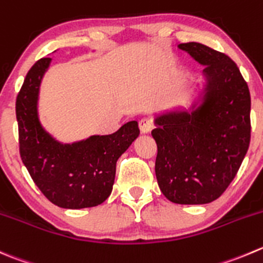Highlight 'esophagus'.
Returning <instances> with one entry per match:
<instances>
[{"label":"esophagus","mask_w":263,"mask_h":263,"mask_svg":"<svg viewBox=\"0 0 263 263\" xmlns=\"http://www.w3.org/2000/svg\"><path fill=\"white\" fill-rule=\"evenodd\" d=\"M139 127H140V131H141L142 134H147V132H150L153 128H154V123H153L152 119L145 117V118H141L139 121Z\"/></svg>","instance_id":"1"}]
</instances>
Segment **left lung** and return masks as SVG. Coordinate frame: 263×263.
I'll return each instance as SVG.
<instances>
[{
  "label": "left lung",
  "mask_w": 263,
  "mask_h": 263,
  "mask_svg": "<svg viewBox=\"0 0 263 263\" xmlns=\"http://www.w3.org/2000/svg\"><path fill=\"white\" fill-rule=\"evenodd\" d=\"M204 65L205 101L191 114L157 119L155 175L168 200L204 204L220 198L238 173L251 142V93L238 65L198 42L178 45Z\"/></svg>",
  "instance_id": "8db88e82"
}]
</instances>
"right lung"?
Segmentation results:
<instances>
[{
  "label": "right lung",
  "mask_w": 263,
  "mask_h": 263,
  "mask_svg": "<svg viewBox=\"0 0 263 263\" xmlns=\"http://www.w3.org/2000/svg\"><path fill=\"white\" fill-rule=\"evenodd\" d=\"M50 61V58H42L30 68L16 96L20 157L51 203L69 210L95 207L110 195L117 160L139 136L140 129L137 122L132 121L114 134L91 136L77 144L55 141L42 128L37 116L38 90Z\"/></svg>",
  "instance_id": "1"
}]
</instances>
